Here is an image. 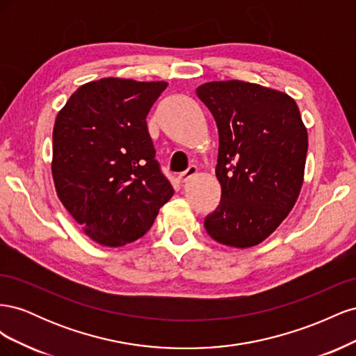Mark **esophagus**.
Instances as JSON below:
<instances>
[{"label": "esophagus", "mask_w": 356, "mask_h": 356, "mask_svg": "<svg viewBox=\"0 0 356 356\" xmlns=\"http://www.w3.org/2000/svg\"><path fill=\"white\" fill-rule=\"evenodd\" d=\"M197 174V168L196 166H190L186 172H182V174H179V181L181 182H186L187 179H190L191 177H195Z\"/></svg>", "instance_id": "34e87169"}]
</instances>
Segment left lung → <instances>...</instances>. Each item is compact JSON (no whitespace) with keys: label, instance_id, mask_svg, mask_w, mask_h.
Listing matches in <instances>:
<instances>
[{"label":"left lung","instance_id":"1","mask_svg":"<svg viewBox=\"0 0 356 356\" xmlns=\"http://www.w3.org/2000/svg\"><path fill=\"white\" fill-rule=\"evenodd\" d=\"M218 127V208L204 218L213 241L245 250L288 217L305 181L307 129L285 92L241 80L196 89Z\"/></svg>","mask_w":356,"mask_h":356}]
</instances>
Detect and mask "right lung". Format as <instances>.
<instances>
[{
    "label": "right lung",
    "instance_id": "add662e5",
    "mask_svg": "<svg viewBox=\"0 0 356 356\" xmlns=\"http://www.w3.org/2000/svg\"><path fill=\"white\" fill-rule=\"evenodd\" d=\"M166 81L105 77L75 90L53 127L58 197L96 243L144 236L174 195L154 160L145 118Z\"/></svg>",
    "mask_w": 356,
    "mask_h": 356
}]
</instances>
